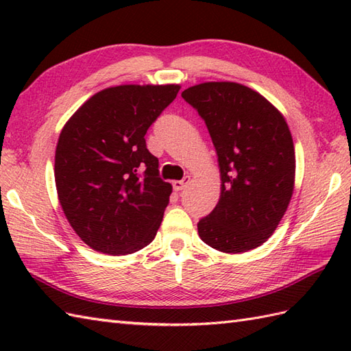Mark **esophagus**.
I'll use <instances>...</instances> for the list:
<instances>
[{
  "label": "esophagus",
  "instance_id": "1",
  "mask_svg": "<svg viewBox=\"0 0 351 351\" xmlns=\"http://www.w3.org/2000/svg\"><path fill=\"white\" fill-rule=\"evenodd\" d=\"M190 180H191L190 176H184L181 181H175L173 184H171V185H173V190H175V191H181V190H184V189L187 187V185L190 184Z\"/></svg>",
  "mask_w": 351,
  "mask_h": 351
}]
</instances>
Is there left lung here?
Instances as JSON below:
<instances>
[{
    "label": "left lung",
    "instance_id": "8db88e82",
    "mask_svg": "<svg viewBox=\"0 0 351 351\" xmlns=\"http://www.w3.org/2000/svg\"><path fill=\"white\" fill-rule=\"evenodd\" d=\"M210 132L221 193L197 223L213 249L240 253L263 244L293 196L295 156L285 119L264 96L237 83H204L182 92Z\"/></svg>",
    "mask_w": 351,
    "mask_h": 351
}]
</instances>
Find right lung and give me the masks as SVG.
<instances>
[{
  "label": "right lung",
  "mask_w": 351,
  "mask_h": 351,
  "mask_svg": "<svg viewBox=\"0 0 351 351\" xmlns=\"http://www.w3.org/2000/svg\"><path fill=\"white\" fill-rule=\"evenodd\" d=\"M180 86H117L93 95L62 130L56 149L58 200L78 237L108 255L146 247L171 185L161 180L146 132Z\"/></svg>",
  "instance_id": "1"
}]
</instances>
